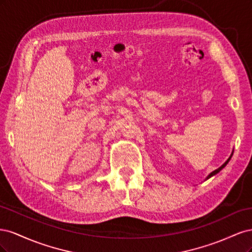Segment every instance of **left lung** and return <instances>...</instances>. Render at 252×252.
Masks as SVG:
<instances>
[{"label":"left lung","instance_id":"1","mask_svg":"<svg viewBox=\"0 0 252 252\" xmlns=\"http://www.w3.org/2000/svg\"><path fill=\"white\" fill-rule=\"evenodd\" d=\"M232 155H233V152H231V155H230V157H229V158H227V161H226V162H225V163H224V164H223V165H222V166H220V167H219V168H218V169H216V170H215V171H212V172H210V173H209V174H208V175H207V177H206V179H205V181H206V180H208V179H210V178H211V177H213V175H216V174H217V173H219V172H220V170H222V169H223V168H224V167H225V166H226V165H227V164H228V162H229V161H230V158H231V157H232Z\"/></svg>","mask_w":252,"mask_h":252}]
</instances>
